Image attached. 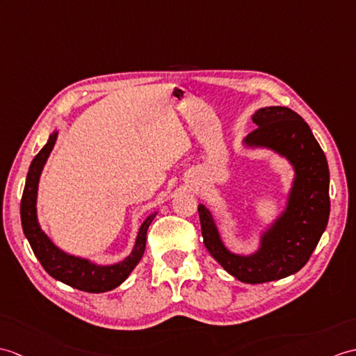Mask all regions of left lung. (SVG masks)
Masks as SVG:
<instances>
[{"instance_id": "left-lung-1", "label": "left lung", "mask_w": 356, "mask_h": 356, "mask_svg": "<svg viewBox=\"0 0 356 356\" xmlns=\"http://www.w3.org/2000/svg\"><path fill=\"white\" fill-rule=\"evenodd\" d=\"M258 126L247 135L250 147H267L291 162L294 184L285 212L261 238L250 256L230 253L211 212L198 206L202 236L212 258L244 284H264L299 271L311 258L327 226L329 168L326 156L299 113L282 106L262 107L252 117Z\"/></svg>"}]
</instances>
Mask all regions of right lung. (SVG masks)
<instances>
[{"label":"right lung","instance_id":"1","mask_svg":"<svg viewBox=\"0 0 356 356\" xmlns=\"http://www.w3.org/2000/svg\"><path fill=\"white\" fill-rule=\"evenodd\" d=\"M56 139L57 131H54L53 135H49L48 143L44 145L42 150L35 156V159L31 161L26 186H24V193L21 198L22 230L29 239L33 253L36 254L40 266L45 268L49 276L72 288H77L80 291H111L113 288L121 285L124 280L129 277L131 270L136 267V264L143 258L147 241V230L148 226L152 225L153 218L156 217V212L152 213L150 217H147V220L143 222V226H140L131 253L126 259L118 264H113V266H97V264L89 262L88 259L77 258V256L68 254L62 252L60 249H57L51 243V239L42 232L36 217V195L39 177L48 156L51 153L56 144Z\"/></svg>","mask_w":356,"mask_h":356}]
</instances>
